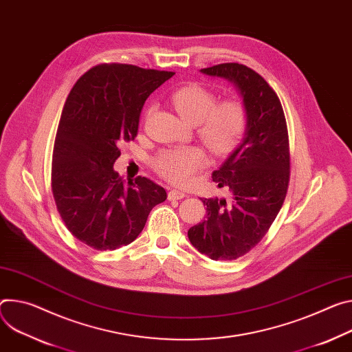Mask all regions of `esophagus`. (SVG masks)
Here are the masks:
<instances>
[{"instance_id": "1", "label": "esophagus", "mask_w": 352, "mask_h": 352, "mask_svg": "<svg viewBox=\"0 0 352 352\" xmlns=\"http://www.w3.org/2000/svg\"><path fill=\"white\" fill-rule=\"evenodd\" d=\"M182 198H186V194L182 192V190H178V189H171L168 192V199L170 201H174V199H182Z\"/></svg>"}]
</instances>
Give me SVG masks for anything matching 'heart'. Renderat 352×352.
Returning <instances> with one entry per match:
<instances>
[{
  "instance_id": "1",
  "label": "heart",
  "mask_w": 352,
  "mask_h": 352,
  "mask_svg": "<svg viewBox=\"0 0 352 352\" xmlns=\"http://www.w3.org/2000/svg\"><path fill=\"white\" fill-rule=\"evenodd\" d=\"M171 101L184 119L197 124L198 138L217 157L230 154L245 135L248 115L239 100L217 102L212 89L194 82L175 89ZM205 164L206 155L198 146L163 150L153 162L155 171L175 185H186Z\"/></svg>"
}]
</instances>
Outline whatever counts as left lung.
<instances>
[{
	"mask_svg": "<svg viewBox=\"0 0 352 352\" xmlns=\"http://www.w3.org/2000/svg\"><path fill=\"white\" fill-rule=\"evenodd\" d=\"M201 72L233 81L248 115L243 142L212 174L230 199H202L206 217L188 230L199 252L214 261H230L261 241L283 205L291 177L289 136L278 95L257 72L239 63Z\"/></svg>",
	"mask_w": 352,
	"mask_h": 352,
	"instance_id": "8db88e82",
	"label": "left lung"
}]
</instances>
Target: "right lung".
I'll return each instance as SVG.
<instances>
[{
  "label": "right lung",
  "instance_id": "1",
  "mask_svg": "<svg viewBox=\"0 0 352 352\" xmlns=\"http://www.w3.org/2000/svg\"><path fill=\"white\" fill-rule=\"evenodd\" d=\"M173 72L133 65H98L72 88L60 116L52 158V192L69 232L95 250L131 244L150 210L167 199L146 177L113 170L119 146L135 140L148 95Z\"/></svg>",
  "mask_w": 352,
  "mask_h": 352
}]
</instances>
